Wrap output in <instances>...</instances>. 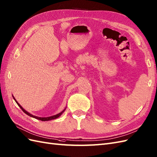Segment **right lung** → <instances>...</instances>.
Instances as JSON below:
<instances>
[{"mask_svg":"<svg viewBox=\"0 0 157 157\" xmlns=\"http://www.w3.org/2000/svg\"><path fill=\"white\" fill-rule=\"evenodd\" d=\"M13 99H14V101H16V103H17V105L21 107V109L23 111V112L24 113H25L26 115H28L29 116H30V117H33V118H35V119H38V120H40V121H50V120H52V119H57V118H58L59 116H61V115L64 112V111L66 110V107L65 108V109H64L62 112H60V113H58V114H56V115H52V116H50V117H37V116H35V115H32L31 113H30L29 112H28V111H26L25 109H24V108L20 105V104L18 103V102L17 101V100H16V99L14 98V96L13 95Z\"/></svg>","mask_w":157,"mask_h":157,"instance_id":"right-lung-1","label":"right lung"}]
</instances>
